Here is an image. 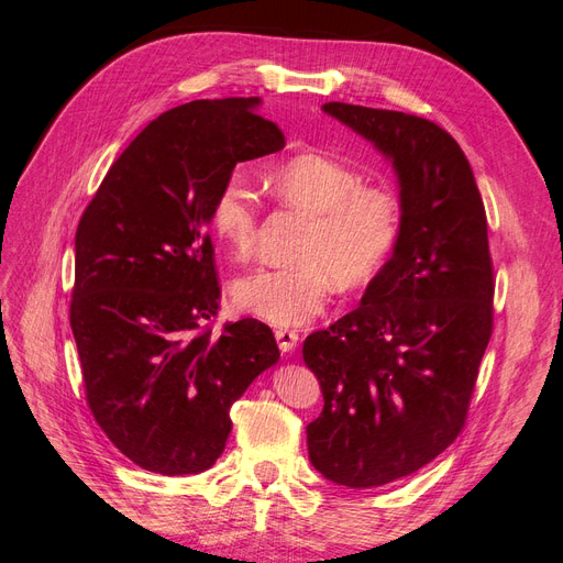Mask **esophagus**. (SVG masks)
<instances>
[{
    "instance_id": "esophagus-1",
    "label": "esophagus",
    "mask_w": 563,
    "mask_h": 563,
    "mask_svg": "<svg viewBox=\"0 0 563 563\" xmlns=\"http://www.w3.org/2000/svg\"><path fill=\"white\" fill-rule=\"evenodd\" d=\"M275 338H277V345L282 352H294L296 345H298V331H291V329H277L275 331Z\"/></svg>"
}]
</instances>
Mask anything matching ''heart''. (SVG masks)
<instances>
[{"label": "heart", "mask_w": 563, "mask_h": 563, "mask_svg": "<svg viewBox=\"0 0 563 563\" xmlns=\"http://www.w3.org/2000/svg\"><path fill=\"white\" fill-rule=\"evenodd\" d=\"M267 190L312 218L298 258L261 267L232 286V300L272 327H302L323 312L333 284L356 288L378 275L401 234V201L383 185H364L350 164L308 152L267 176ZM211 228L236 261H246L258 234V201L240 178H228L211 203Z\"/></svg>", "instance_id": "obj_1"}]
</instances>
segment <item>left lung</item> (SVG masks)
<instances>
[{
  "label": "left lung",
  "instance_id": "left-lung-1",
  "mask_svg": "<svg viewBox=\"0 0 563 563\" xmlns=\"http://www.w3.org/2000/svg\"><path fill=\"white\" fill-rule=\"evenodd\" d=\"M321 110L391 164L401 234L360 308L305 338L323 408L310 463L347 488L418 472L453 444L493 329L484 201L465 152L428 119L350 103Z\"/></svg>",
  "mask_w": 563,
  "mask_h": 563
}]
</instances>
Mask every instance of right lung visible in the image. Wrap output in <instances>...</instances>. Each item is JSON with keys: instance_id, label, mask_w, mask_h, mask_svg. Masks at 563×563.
I'll list each match as a JSON object with an SVG mask.
<instances>
[{"instance_id": "1", "label": "right lung", "mask_w": 563, "mask_h": 563, "mask_svg": "<svg viewBox=\"0 0 563 563\" xmlns=\"http://www.w3.org/2000/svg\"><path fill=\"white\" fill-rule=\"evenodd\" d=\"M261 98L192 100L159 114L110 166L75 234L70 327L96 422L135 465L209 470L230 406L279 347L258 319L201 329L220 286L207 234L236 162L284 147Z\"/></svg>"}]
</instances>
